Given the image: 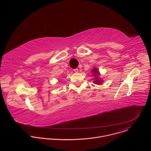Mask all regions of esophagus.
Returning a JSON list of instances; mask_svg holds the SVG:
<instances>
[{
	"mask_svg": "<svg viewBox=\"0 0 151 151\" xmlns=\"http://www.w3.org/2000/svg\"><path fill=\"white\" fill-rule=\"evenodd\" d=\"M74 72H76V73H78V69H74Z\"/></svg>",
	"mask_w": 151,
	"mask_h": 151,
	"instance_id": "34e87169",
	"label": "esophagus"
}]
</instances>
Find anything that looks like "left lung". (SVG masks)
Segmentation results:
<instances>
[{
	"mask_svg": "<svg viewBox=\"0 0 151 151\" xmlns=\"http://www.w3.org/2000/svg\"><path fill=\"white\" fill-rule=\"evenodd\" d=\"M92 74H93V76H94V78H93V82L95 83V84H97V85H101L102 84V83L103 82V80H102L100 78V72L99 70L97 69V68H94L92 70H91Z\"/></svg>",
	"mask_w": 151,
	"mask_h": 151,
	"instance_id": "left-lung-1",
	"label": "left lung"
}]
</instances>
